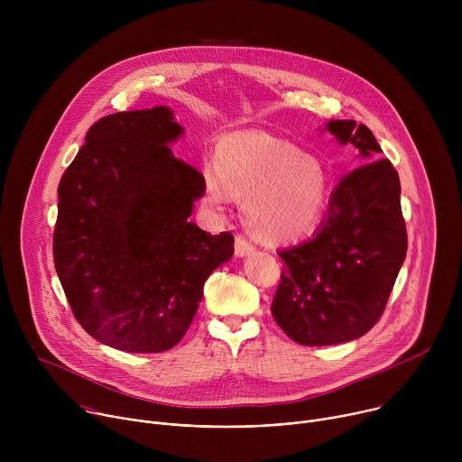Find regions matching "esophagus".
<instances>
[{"label": "esophagus", "mask_w": 462, "mask_h": 462, "mask_svg": "<svg viewBox=\"0 0 462 462\" xmlns=\"http://www.w3.org/2000/svg\"><path fill=\"white\" fill-rule=\"evenodd\" d=\"M254 250H255V248H254V245H252L250 241H246V239L241 237V236L236 237V255H237V257H246V255H250Z\"/></svg>", "instance_id": "1"}]
</instances>
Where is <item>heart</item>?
Segmentation results:
<instances>
[{"label": "heart", "mask_w": 462, "mask_h": 462, "mask_svg": "<svg viewBox=\"0 0 462 462\" xmlns=\"http://www.w3.org/2000/svg\"><path fill=\"white\" fill-rule=\"evenodd\" d=\"M207 201L225 208L245 197V217L255 236L283 243L307 234L321 217L331 182L323 164L267 135L241 134L219 143L216 164L203 166Z\"/></svg>", "instance_id": "b5f03b06"}]
</instances>
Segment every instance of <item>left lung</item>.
Listing matches in <instances>:
<instances>
[{"label": "left lung", "instance_id": "1", "mask_svg": "<svg viewBox=\"0 0 462 462\" xmlns=\"http://www.w3.org/2000/svg\"><path fill=\"white\" fill-rule=\"evenodd\" d=\"M325 129L358 150L360 166L333 189L318 232L280 250L287 267L271 310L301 346L364 337L382 316L408 250L401 179L378 159L382 148L371 129L355 120H331Z\"/></svg>", "mask_w": 462, "mask_h": 462}]
</instances>
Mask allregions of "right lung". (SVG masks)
Returning a JSON list of instances; mask_svg holds the SVG:
<instances>
[{
    "label": "right lung",
    "instance_id": "add662e5",
    "mask_svg": "<svg viewBox=\"0 0 462 462\" xmlns=\"http://www.w3.org/2000/svg\"><path fill=\"white\" fill-rule=\"evenodd\" d=\"M182 134L166 106L104 116L58 186L56 274L84 331L118 351L177 346L234 254L230 232L188 221L205 186L170 148Z\"/></svg>",
    "mask_w": 462,
    "mask_h": 462
}]
</instances>
